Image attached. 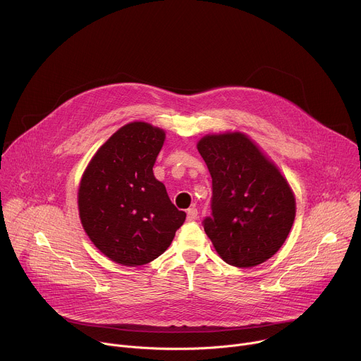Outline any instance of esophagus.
I'll return each instance as SVG.
<instances>
[{"mask_svg":"<svg viewBox=\"0 0 361 361\" xmlns=\"http://www.w3.org/2000/svg\"><path fill=\"white\" fill-rule=\"evenodd\" d=\"M197 217H198V212H197L195 207H191V209L187 210V220L188 221H195Z\"/></svg>","mask_w":361,"mask_h":361,"instance_id":"1","label":"esophagus"}]
</instances>
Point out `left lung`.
I'll list each match as a JSON object with an SVG mask.
<instances>
[{
  "instance_id": "obj_1",
  "label": "left lung",
  "mask_w": 361,
  "mask_h": 361,
  "mask_svg": "<svg viewBox=\"0 0 361 361\" xmlns=\"http://www.w3.org/2000/svg\"><path fill=\"white\" fill-rule=\"evenodd\" d=\"M197 148L213 180L205 234L230 266L264 263L280 250L295 217L286 178L244 134L207 135Z\"/></svg>"
}]
</instances>
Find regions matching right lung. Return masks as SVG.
Masks as SVG:
<instances>
[{"label":"right lung","mask_w":361,"mask_h":361,"mask_svg":"<svg viewBox=\"0 0 361 361\" xmlns=\"http://www.w3.org/2000/svg\"><path fill=\"white\" fill-rule=\"evenodd\" d=\"M163 130L130 123L101 145L78 191L80 219L94 245L123 266H142L161 255L185 213L171 202L152 167Z\"/></svg>","instance_id":"right-lung-1"}]
</instances>
